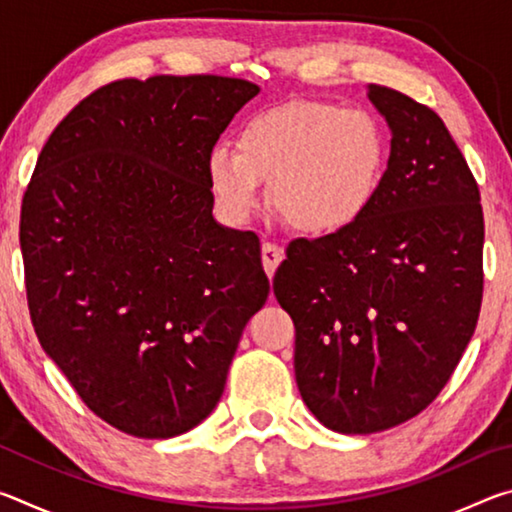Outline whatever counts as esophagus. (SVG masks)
I'll list each match as a JSON object with an SVG mask.
<instances>
[{
    "label": "esophagus",
    "instance_id": "esophagus-1",
    "mask_svg": "<svg viewBox=\"0 0 512 512\" xmlns=\"http://www.w3.org/2000/svg\"><path fill=\"white\" fill-rule=\"evenodd\" d=\"M284 259V250L280 246L271 244V241H264L262 246V264H264V271L268 277H273L277 266H280V262Z\"/></svg>",
    "mask_w": 512,
    "mask_h": 512
}]
</instances>
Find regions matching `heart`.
Here are the masks:
<instances>
[{
    "mask_svg": "<svg viewBox=\"0 0 512 512\" xmlns=\"http://www.w3.org/2000/svg\"><path fill=\"white\" fill-rule=\"evenodd\" d=\"M386 162V135L370 112L332 101H289L248 119L237 149L216 144L205 176L225 223L253 219L271 183L273 205L298 232L339 237L375 207Z\"/></svg>",
    "mask_w": 512,
    "mask_h": 512,
    "instance_id": "obj_1",
    "label": "heart"
}]
</instances>
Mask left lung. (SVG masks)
Instances as JSON below:
<instances>
[{
  "mask_svg": "<svg viewBox=\"0 0 512 512\" xmlns=\"http://www.w3.org/2000/svg\"><path fill=\"white\" fill-rule=\"evenodd\" d=\"M391 128L384 187L339 237L298 239L273 277L296 325L300 395L327 429L375 433L427 409L470 343L483 298V210L436 112L368 85Z\"/></svg>",
  "mask_w": 512,
  "mask_h": 512,
  "instance_id": "1",
  "label": "left lung"
}]
</instances>
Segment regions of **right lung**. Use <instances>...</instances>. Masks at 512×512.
Wrapping results in <instances>:
<instances>
[{
    "label": "right lung",
    "instance_id": "add662e5",
    "mask_svg": "<svg viewBox=\"0 0 512 512\" xmlns=\"http://www.w3.org/2000/svg\"><path fill=\"white\" fill-rule=\"evenodd\" d=\"M259 85L151 76L103 85L49 135L20 248L42 350L88 409L173 438L219 404L268 298L255 232L212 216L205 162Z\"/></svg>",
    "mask_w": 512,
    "mask_h": 512
}]
</instances>
